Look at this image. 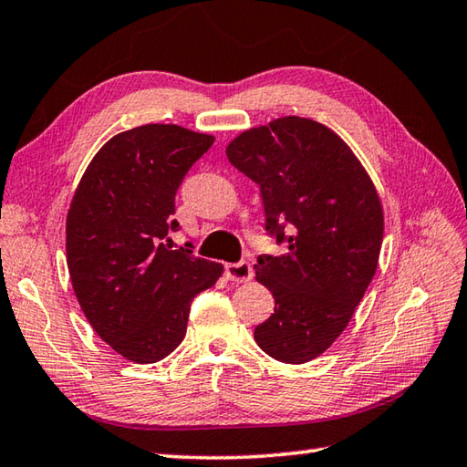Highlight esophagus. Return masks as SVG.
<instances>
[{
    "mask_svg": "<svg viewBox=\"0 0 467 467\" xmlns=\"http://www.w3.org/2000/svg\"><path fill=\"white\" fill-rule=\"evenodd\" d=\"M224 276L228 281L244 283L253 276V266H251V263H246V261L228 263V265H224Z\"/></svg>",
    "mask_w": 467,
    "mask_h": 467,
    "instance_id": "esophagus-1",
    "label": "esophagus"
}]
</instances>
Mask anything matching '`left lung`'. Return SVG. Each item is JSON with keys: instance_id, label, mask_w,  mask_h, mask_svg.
Masks as SVG:
<instances>
[{"instance_id": "8db88e82", "label": "left lung", "mask_w": 467, "mask_h": 467, "mask_svg": "<svg viewBox=\"0 0 467 467\" xmlns=\"http://www.w3.org/2000/svg\"><path fill=\"white\" fill-rule=\"evenodd\" d=\"M231 164L261 186L265 231L285 244L256 259L275 313L254 341L273 359L306 363L343 333L369 286L383 241V208L369 174L339 136L285 116L226 146Z\"/></svg>"}]
</instances>
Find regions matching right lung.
Returning a JSON list of instances; mask_svg holds the SVG:
<instances>
[{"instance_id":"1","label":"right lung","mask_w":467,"mask_h":467,"mask_svg":"<svg viewBox=\"0 0 467 467\" xmlns=\"http://www.w3.org/2000/svg\"><path fill=\"white\" fill-rule=\"evenodd\" d=\"M214 136L146 124L110 138L88 164L66 221L67 269L86 319L134 363H156L186 335L192 299L223 265L171 246L174 196Z\"/></svg>"}]
</instances>
